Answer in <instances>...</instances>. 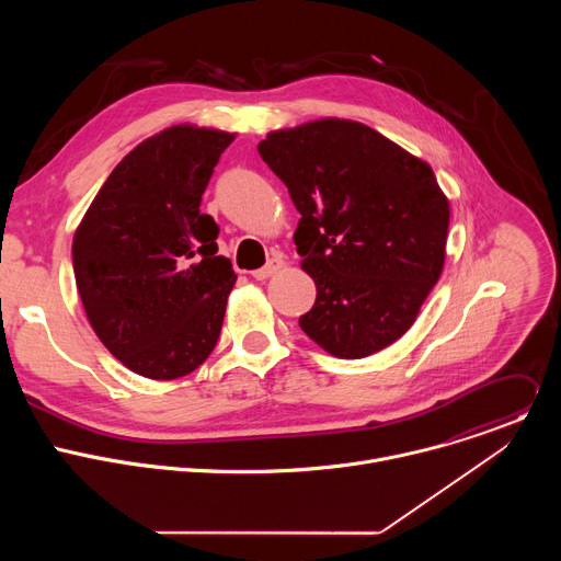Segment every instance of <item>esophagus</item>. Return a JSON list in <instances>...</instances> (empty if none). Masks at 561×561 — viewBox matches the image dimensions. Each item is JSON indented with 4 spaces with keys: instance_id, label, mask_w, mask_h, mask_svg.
I'll use <instances>...</instances> for the list:
<instances>
[{
    "instance_id": "34e87169",
    "label": "esophagus",
    "mask_w": 561,
    "mask_h": 561,
    "mask_svg": "<svg viewBox=\"0 0 561 561\" xmlns=\"http://www.w3.org/2000/svg\"><path fill=\"white\" fill-rule=\"evenodd\" d=\"M282 266H284V260H282L279 255H275V257H271V260H268V264H266V266H262V268L253 271V277H255V279H260V282H262V279H268V277H271L273 273H277Z\"/></svg>"
}]
</instances>
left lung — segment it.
Returning a JSON list of instances; mask_svg holds the SVG:
<instances>
[{
  "mask_svg": "<svg viewBox=\"0 0 561 561\" xmlns=\"http://www.w3.org/2000/svg\"><path fill=\"white\" fill-rule=\"evenodd\" d=\"M257 150L301 215L293 239L317 286L301 331L342 359L397 342L444 268L450 208L433 169L335 117L273 130Z\"/></svg>",
  "mask_w": 561,
  "mask_h": 561,
  "instance_id": "obj_1",
  "label": "left lung"
}]
</instances>
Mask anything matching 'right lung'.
I'll list each match as a JSON object with an SVG mask.
<instances>
[{
  "label": "right lung",
  "mask_w": 561,
  "mask_h": 561,
  "mask_svg": "<svg viewBox=\"0 0 561 561\" xmlns=\"http://www.w3.org/2000/svg\"><path fill=\"white\" fill-rule=\"evenodd\" d=\"M232 133L171 126L113 169L72 237L95 335L133 373L178 379L213 353L237 275L199 210Z\"/></svg>",
  "instance_id": "right-lung-1"
}]
</instances>
